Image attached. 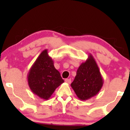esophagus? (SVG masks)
Segmentation results:
<instances>
[{
    "label": "esophagus",
    "instance_id": "esophagus-1",
    "mask_svg": "<svg viewBox=\"0 0 130 130\" xmlns=\"http://www.w3.org/2000/svg\"><path fill=\"white\" fill-rule=\"evenodd\" d=\"M65 82L67 83H68V84H70L71 79H65Z\"/></svg>",
    "mask_w": 130,
    "mask_h": 130
}]
</instances>
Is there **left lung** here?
Segmentation results:
<instances>
[{
    "label": "left lung",
    "instance_id": "left-lung-1",
    "mask_svg": "<svg viewBox=\"0 0 130 130\" xmlns=\"http://www.w3.org/2000/svg\"><path fill=\"white\" fill-rule=\"evenodd\" d=\"M104 84L102 75L95 58L90 54L78 68L71 84L78 98L86 101L96 95Z\"/></svg>",
    "mask_w": 130,
    "mask_h": 130
}]
</instances>
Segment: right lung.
I'll return each mask as SVG.
<instances>
[{"instance_id": "obj_1", "label": "right lung", "mask_w": 130, "mask_h": 130, "mask_svg": "<svg viewBox=\"0 0 130 130\" xmlns=\"http://www.w3.org/2000/svg\"><path fill=\"white\" fill-rule=\"evenodd\" d=\"M28 82L34 93L48 100L56 88L64 83L60 73L54 67V61L47 50L42 51L28 73Z\"/></svg>"}]
</instances>
